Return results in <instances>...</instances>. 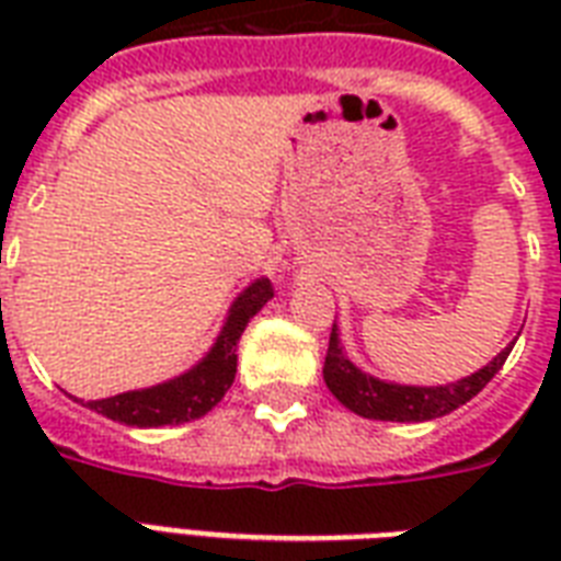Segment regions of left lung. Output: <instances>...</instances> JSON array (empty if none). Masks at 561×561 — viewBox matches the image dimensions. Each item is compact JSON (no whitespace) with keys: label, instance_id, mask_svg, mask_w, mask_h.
<instances>
[{"label":"left lung","instance_id":"obj_1","mask_svg":"<svg viewBox=\"0 0 561 561\" xmlns=\"http://www.w3.org/2000/svg\"><path fill=\"white\" fill-rule=\"evenodd\" d=\"M510 352H513V346H506L501 355H495L474 375H466L460 381L445 383V387H408V383L381 381V378L360 373L346 358L341 337H337V323H334L329 352H325L323 378L334 399L358 416L381 419V422H427V419L445 416V413H451L460 404L474 399L495 378L497 369L504 367Z\"/></svg>","mask_w":561,"mask_h":561}]
</instances>
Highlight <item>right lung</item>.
<instances>
[{
	"label": "right lung",
	"mask_w": 561,
	"mask_h": 561,
	"mask_svg": "<svg viewBox=\"0 0 561 561\" xmlns=\"http://www.w3.org/2000/svg\"><path fill=\"white\" fill-rule=\"evenodd\" d=\"M271 297V279H255L253 285H247L238 294V299L229 308L227 323L220 329L218 341L197 367L165 383L148 387V390H130L110 396V399L87 401V408L101 413V416L113 419V422L134 427L180 425V422L206 416L236 381L238 341H241L247 323L262 311L264 302Z\"/></svg>",
	"instance_id": "add662e5"
}]
</instances>
